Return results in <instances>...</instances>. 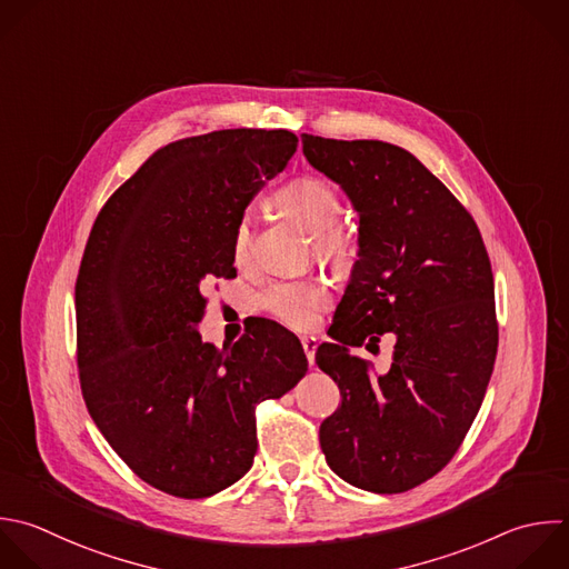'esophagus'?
Wrapping results in <instances>:
<instances>
[{
    "label": "esophagus",
    "mask_w": 569,
    "mask_h": 569,
    "mask_svg": "<svg viewBox=\"0 0 569 569\" xmlns=\"http://www.w3.org/2000/svg\"><path fill=\"white\" fill-rule=\"evenodd\" d=\"M316 347H318V340L313 336H305L302 338V349H305V356L309 360V365L313 367V356H316Z\"/></svg>",
    "instance_id": "obj_1"
}]
</instances>
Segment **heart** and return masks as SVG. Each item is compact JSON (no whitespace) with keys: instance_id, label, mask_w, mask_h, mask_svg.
Returning a JSON list of instances; mask_svg holds the SVG:
<instances>
[{"instance_id":"b5f03b06","label":"heart","mask_w":569,"mask_h":569,"mask_svg":"<svg viewBox=\"0 0 569 569\" xmlns=\"http://www.w3.org/2000/svg\"><path fill=\"white\" fill-rule=\"evenodd\" d=\"M273 204L298 220L313 233L316 249L322 258L342 264L351 258V238L338 224L342 216L340 193L322 178L302 176L284 184L276 196ZM251 251V224L242 218L233 233V258L244 262ZM331 302V291L320 280H289L271 284L262 296V309L289 329L307 331L316 325L320 311Z\"/></svg>"}]
</instances>
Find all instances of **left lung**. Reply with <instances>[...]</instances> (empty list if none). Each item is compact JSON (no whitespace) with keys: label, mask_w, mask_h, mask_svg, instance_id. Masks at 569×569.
<instances>
[{"label":"left lung","mask_w":569,"mask_h":569,"mask_svg":"<svg viewBox=\"0 0 569 569\" xmlns=\"http://www.w3.org/2000/svg\"><path fill=\"white\" fill-rule=\"evenodd\" d=\"M302 153L358 211V260L316 365L342 396L320 425L329 467L373 493L438 473L469 431L496 360L493 276L480 231L409 151L302 133ZM397 338L387 375L348 349Z\"/></svg>","instance_id":"obj_1"}]
</instances>
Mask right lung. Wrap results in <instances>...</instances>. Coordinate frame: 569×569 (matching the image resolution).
Returning a JSON list of instances; mask_svg holds the SVG:
<instances>
[{"label": "right lung", "mask_w": 569, "mask_h": 569, "mask_svg": "<svg viewBox=\"0 0 569 569\" xmlns=\"http://www.w3.org/2000/svg\"><path fill=\"white\" fill-rule=\"evenodd\" d=\"M291 131L227 129L156 151L100 211L76 282L78 367L89 413L149 485L207 498L253 465L256 407L307 373L273 320L202 342L213 278H233V233L264 180L296 153Z\"/></svg>", "instance_id": "add662e5"}]
</instances>
